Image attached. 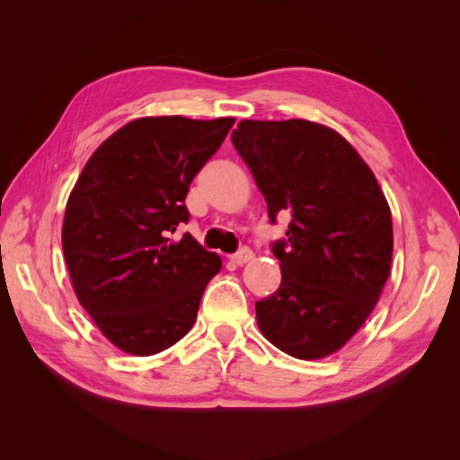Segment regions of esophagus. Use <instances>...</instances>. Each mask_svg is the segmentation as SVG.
Instances as JSON below:
<instances>
[{"label":"esophagus","instance_id":"1","mask_svg":"<svg viewBox=\"0 0 460 460\" xmlns=\"http://www.w3.org/2000/svg\"><path fill=\"white\" fill-rule=\"evenodd\" d=\"M230 259H232L234 264H245V262H249V261L253 259V252L249 247H242L240 252L234 253Z\"/></svg>","mask_w":460,"mask_h":460}]
</instances>
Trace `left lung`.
<instances>
[{
  "label": "left lung",
  "mask_w": 460,
  "mask_h": 460,
  "mask_svg": "<svg viewBox=\"0 0 460 460\" xmlns=\"http://www.w3.org/2000/svg\"><path fill=\"white\" fill-rule=\"evenodd\" d=\"M232 144L252 171L274 225L282 284L255 303L257 324L278 349L323 358L349 341L378 303L394 253L392 211L353 146L311 120H242Z\"/></svg>",
  "instance_id": "obj_1"
}]
</instances>
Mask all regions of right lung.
<instances>
[{"label":"right lung","mask_w":460,"mask_h":460,"mask_svg":"<svg viewBox=\"0 0 460 460\" xmlns=\"http://www.w3.org/2000/svg\"><path fill=\"white\" fill-rule=\"evenodd\" d=\"M235 119L144 117L93 151L68 196L63 253L75 294L103 336L147 357L182 340L222 261L176 226L193 176Z\"/></svg>","instance_id":"1"}]
</instances>
